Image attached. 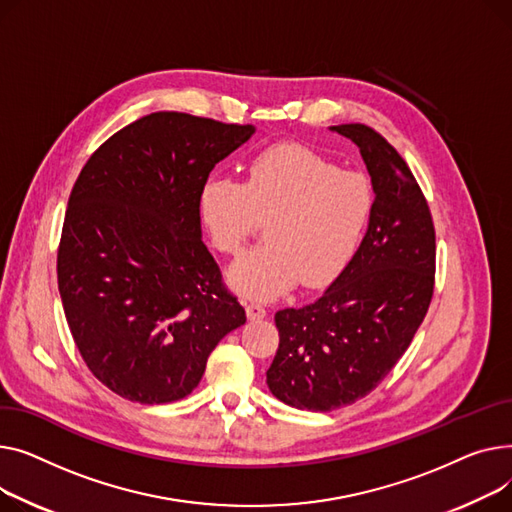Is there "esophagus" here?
Returning a JSON list of instances; mask_svg holds the SVG:
<instances>
[{
  "instance_id": "34e87169",
  "label": "esophagus",
  "mask_w": 512,
  "mask_h": 512,
  "mask_svg": "<svg viewBox=\"0 0 512 512\" xmlns=\"http://www.w3.org/2000/svg\"><path fill=\"white\" fill-rule=\"evenodd\" d=\"M246 314H248V320H262V318H266V310L260 304H248L246 306Z\"/></svg>"
}]
</instances>
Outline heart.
Returning a JSON list of instances; mask_svg holds the SVG:
<instances>
[{
	"mask_svg": "<svg viewBox=\"0 0 512 512\" xmlns=\"http://www.w3.org/2000/svg\"><path fill=\"white\" fill-rule=\"evenodd\" d=\"M376 208L368 177L339 171L312 150L279 144L260 153L246 184L210 177L200 192V221L221 254L235 256L266 224V244L229 268V285L268 302L299 281L320 289L337 281L364 244Z\"/></svg>",
	"mask_w": 512,
	"mask_h": 512,
	"instance_id": "heart-1",
	"label": "heart"
}]
</instances>
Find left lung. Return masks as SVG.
Instances as JSON below:
<instances>
[{
	"mask_svg": "<svg viewBox=\"0 0 512 512\" xmlns=\"http://www.w3.org/2000/svg\"><path fill=\"white\" fill-rule=\"evenodd\" d=\"M330 130L357 144L376 208L345 273L314 304L275 314L279 349L266 384L308 411L351 405L386 378L426 318L436 273L432 215L403 157L364 124Z\"/></svg>",
	"mask_w": 512,
	"mask_h": 512,
	"instance_id": "left-lung-1",
	"label": "left lung"
}]
</instances>
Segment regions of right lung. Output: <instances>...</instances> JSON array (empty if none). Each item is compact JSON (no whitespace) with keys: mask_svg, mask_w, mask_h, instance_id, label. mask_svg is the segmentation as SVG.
<instances>
[{"mask_svg":"<svg viewBox=\"0 0 512 512\" xmlns=\"http://www.w3.org/2000/svg\"><path fill=\"white\" fill-rule=\"evenodd\" d=\"M256 132L157 111L103 142L72 188L57 285L88 370L142 405L188 397L206 359L246 322L202 244L200 192Z\"/></svg>","mask_w":512,"mask_h":512,"instance_id":"right-lung-1","label":"right lung"}]
</instances>
